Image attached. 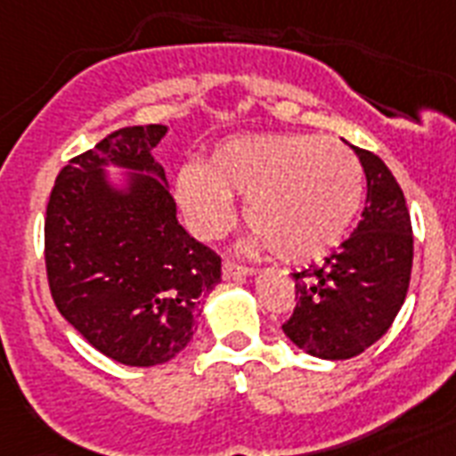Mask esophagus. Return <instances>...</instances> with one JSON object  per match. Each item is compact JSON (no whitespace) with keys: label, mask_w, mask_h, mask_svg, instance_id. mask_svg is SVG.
Wrapping results in <instances>:
<instances>
[{"label":"esophagus","mask_w":456,"mask_h":456,"mask_svg":"<svg viewBox=\"0 0 456 456\" xmlns=\"http://www.w3.org/2000/svg\"><path fill=\"white\" fill-rule=\"evenodd\" d=\"M255 269L250 266H243V265H234V262H224L222 265V276L224 279H240V276H253Z\"/></svg>","instance_id":"esophagus-1"}]
</instances>
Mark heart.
<instances>
[{
  "label": "heart",
  "instance_id": "b5f03b06",
  "mask_svg": "<svg viewBox=\"0 0 456 456\" xmlns=\"http://www.w3.org/2000/svg\"><path fill=\"white\" fill-rule=\"evenodd\" d=\"M177 203L201 239L234 224L232 199L243 201L250 250L312 262L332 253L362 203V168L354 151L309 133L236 135L222 140L206 166H184Z\"/></svg>",
  "mask_w": 456,
  "mask_h": 456
}]
</instances>
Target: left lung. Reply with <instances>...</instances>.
Wrapping results in <instances>:
<instances>
[{
    "label": "left lung",
    "instance_id": "obj_1",
    "mask_svg": "<svg viewBox=\"0 0 456 456\" xmlns=\"http://www.w3.org/2000/svg\"><path fill=\"white\" fill-rule=\"evenodd\" d=\"M368 183L354 234L321 266L292 273L297 306L283 332L297 349L323 361H346L391 328L412 273V222L391 170L372 151L349 144Z\"/></svg>",
    "mask_w": 456,
    "mask_h": 456
}]
</instances>
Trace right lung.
<instances>
[{"mask_svg":"<svg viewBox=\"0 0 456 456\" xmlns=\"http://www.w3.org/2000/svg\"><path fill=\"white\" fill-rule=\"evenodd\" d=\"M166 133L161 124L121 128L72 159L44 224L58 312L102 356L133 368L175 358L201 297L220 283V257L177 222L151 154Z\"/></svg>","mask_w":456,"mask_h":456,"instance_id":"right-lung-1","label":"right lung"}]
</instances>
